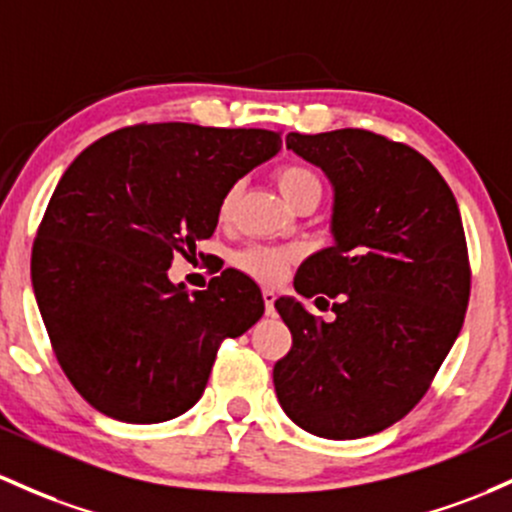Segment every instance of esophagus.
Segmentation results:
<instances>
[{"label": "esophagus", "mask_w": 512, "mask_h": 512, "mask_svg": "<svg viewBox=\"0 0 512 512\" xmlns=\"http://www.w3.org/2000/svg\"><path fill=\"white\" fill-rule=\"evenodd\" d=\"M262 299H265V311H267V316H272V313H274V299H277V294H274V289H265V291H262Z\"/></svg>", "instance_id": "obj_1"}]
</instances>
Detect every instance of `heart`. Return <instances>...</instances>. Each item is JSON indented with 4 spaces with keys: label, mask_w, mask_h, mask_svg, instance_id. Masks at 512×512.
<instances>
[{
    "label": "heart",
    "mask_w": 512,
    "mask_h": 512,
    "mask_svg": "<svg viewBox=\"0 0 512 512\" xmlns=\"http://www.w3.org/2000/svg\"><path fill=\"white\" fill-rule=\"evenodd\" d=\"M277 187L286 204L299 206L301 201L316 199L320 201V194H323V182L311 170L308 165H301V162H286L277 170ZM240 196V184H230V187L223 192L221 201H218V216L228 218L233 213L235 204H238ZM296 257V250H286V247H267V245H255L247 247L238 255V267L243 272L250 274V277L260 279V282H277L284 274L286 265Z\"/></svg>",
    "instance_id": "b5f03b06"
}]
</instances>
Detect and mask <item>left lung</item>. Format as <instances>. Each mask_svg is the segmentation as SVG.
Masks as SVG:
<instances>
[{"label":"left lung","instance_id":"8db88e82","mask_svg":"<svg viewBox=\"0 0 512 512\" xmlns=\"http://www.w3.org/2000/svg\"><path fill=\"white\" fill-rule=\"evenodd\" d=\"M286 148L333 184L335 243L303 262L294 289L335 299V318L325 323L291 296L274 301L294 340L274 364V391L299 428L357 440L411 411L462 330L471 289L462 216L432 162L379 133H289Z\"/></svg>","mask_w":512,"mask_h":512}]
</instances>
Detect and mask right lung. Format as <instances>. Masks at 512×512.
<instances>
[{
    "label": "right lung",
    "instance_id": "1",
    "mask_svg": "<svg viewBox=\"0 0 512 512\" xmlns=\"http://www.w3.org/2000/svg\"><path fill=\"white\" fill-rule=\"evenodd\" d=\"M282 148L265 128L138 123L75 157L38 226L31 282L50 345L89 406L165 423L201 398L216 352L265 313L260 286L223 269L209 289L172 284L230 184Z\"/></svg>",
    "mask_w": 512,
    "mask_h": 512
}]
</instances>
